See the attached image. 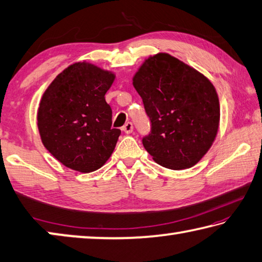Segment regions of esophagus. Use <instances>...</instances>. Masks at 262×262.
I'll return each mask as SVG.
<instances>
[{"label": "esophagus", "instance_id": "obj_1", "mask_svg": "<svg viewBox=\"0 0 262 262\" xmlns=\"http://www.w3.org/2000/svg\"><path fill=\"white\" fill-rule=\"evenodd\" d=\"M122 130L126 133V134H130L133 132V123L132 122H127L125 126L122 127Z\"/></svg>", "mask_w": 262, "mask_h": 262}]
</instances>
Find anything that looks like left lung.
<instances>
[{
	"label": "left lung",
	"instance_id": "obj_1",
	"mask_svg": "<svg viewBox=\"0 0 262 262\" xmlns=\"http://www.w3.org/2000/svg\"><path fill=\"white\" fill-rule=\"evenodd\" d=\"M133 85L151 122L142 139L154 161L171 170L194 166L215 141L220 101L205 75L167 53L142 63Z\"/></svg>",
	"mask_w": 262,
	"mask_h": 262
}]
</instances>
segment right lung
Listing matches in <instances>:
<instances>
[{
	"instance_id": "right-lung-1",
	"label": "right lung",
	"mask_w": 262,
	"mask_h": 262,
	"mask_svg": "<svg viewBox=\"0 0 262 262\" xmlns=\"http://www.w3.org/2000/svg\"><path fill=\"white\" fill-rule=\"evenodd\" d=\"M115 75L89 62H76L55 77L39 104L42 144L72 170L89 173L111 157L120 129L112 128L105 94Z\"/></svg>"
}]
</instances>
